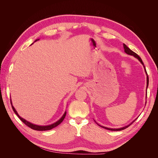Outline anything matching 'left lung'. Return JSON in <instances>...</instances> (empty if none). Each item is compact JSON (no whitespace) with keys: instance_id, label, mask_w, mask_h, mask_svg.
<instances>
[{"instance_id":"obj_1","label":"left lung","mask_w":158,"mask_h":158,"mask_svg":"<svg viewBox=\"0 0 158 158\" xmlns=\"http://www.w3.org/2000/svg\"><path fill=\"white\" fill-rule=\"evenodd\" d=\"M123 47H124V49H125V51L126 53H127L128 55H133L134 56L136 57V58H137L138 60H139L140 61V63H141L143 65H144V63H143V62H142L141 58L136 53V52H135L134 51H132V50H131L125 44H123ZM144 69H145V66H144ZM145 71H146V69H145ZM148 82H149V80H148V78L147 77V88H148ZM133 122H134V121H133ZM133 122H132V123H133ZM132 123H131L130 125H127V126H126V127H122V128H107V127H103V126H101V127H103V128H106V129H107V130H109V131H118L124 130V129H125V128H128L129 126H130V125H131ZM99 126H100V125H99Z\"/></svg>"}]
</instances>
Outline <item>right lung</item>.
<instances>
[{
    "mask_svg": "<svg viewBox=\"0 0 158 158\" xmlns=\"http://www.w3.org/2000/svg\"><path fill=\"white\" fill-rule=\"evenodd\" d=\"M37 40H36V41H37ZM10 103H11V105H12L11 99H10ZM12 109H13L14 112L15 113V114H16V115L19 117V118H20V120H21L23 123H24L26 126L29 127H30V128H31V129H33V130H35V131H49V130H51V129H52V128H55V127H57V126H58L59 125H60V124L62 122H63V121L64 120V118H65L66 114V113L65 112V113H64V114H63V116L58 121H56V123H53V124H52V125H47V126H39V125H33V124L30 123V122H28V121H26L24 118H22L21 117L19 116V115H18V113H17V111H16V109H14V107L12 106Z\"/></svg>",
    "mask_w": 158,
    "mask_h": 158,
    "instance_id": "1",
    "label": "right lung"
}]
</instances>
